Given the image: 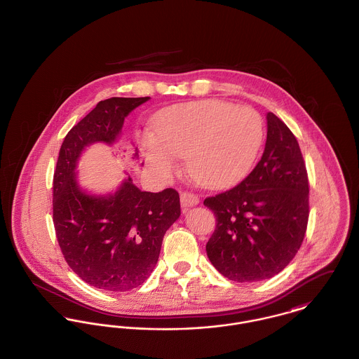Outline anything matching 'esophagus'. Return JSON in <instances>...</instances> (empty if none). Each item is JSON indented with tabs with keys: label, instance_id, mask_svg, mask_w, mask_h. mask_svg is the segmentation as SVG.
I'll return each instance as SVG.
<instances>
[{
	"label": "esophagus",
	"instance_id": "1",
	"mask_svg": "<svg viewBox=\"0 0 359 359\" xmlns=\"http://www.w3.org/2000/svg\"><path fill=\"white\" fill-rule=\"evenodd\" d=\"M198 196L192 194V192H182L181 194V205L184 208H189L194 207L196 204H198Z\"/></svg>",
	"mask_w": 359,
	"mask_h": 359
}]
</instances>
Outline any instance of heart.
Here are the masks:
<instances>
[{
  "label": "heart",
  "instance_id": "heart-1",
  "mask_svg": "<svg viewBox=\"0 0 359 359\" xmlns=\"http://www.w3.org/2000/svg\"><path fill=\"white\" fill-rule=\"evenodd\" d=\"M154 126L156 135L140 137L148 164L168 177L177 168V156H187L189 174L208 188H228L245 178L264 138L257 109L221 100L175 105L161 114Z\"/></svg>",
  "mask_w": 359,
  "mask_h": 359
}]
</instances>
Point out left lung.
I'll return each mask as SVG.
<instances>
[{
    "label": "left lung",
    "instance_id": "8db88e82",
    "mask_svg": "<svg viewBox=\"0 0 359 359\" xmlns=\"http://www.w3.org/2000/svg\"><path fill=\"white\" fill-rule=\"evenodd\" d=\"M217 219L205 251L229 280L255 283L284 270L309 222V177L294 133L273 112L261 161L234 188L204 198Z\"/></svg>",
    "mask_w": 359,
    "mask_h": 359
}]
</instances>
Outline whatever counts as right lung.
<instances>
[{"instance_id":"obj_1","label":"right lung","mask_w":359,"mask_h":359,"mask_svg":"<svg viewBox=\"0 0 359 359\" xmlns=\"http://www.w3.org/2000/svg\"><path fill=\"white\" fill-rule=\"evenodd\" d=\"M148 100L100 101L65 135L53 175V224L65 262L86 284L109 292L130 291L151 276L164 233L181 215L180 195L172 188L141 192L130 177L115 195H88L74 170L86 145L112 144L125 118Z\"/></svg>"}]
</instances>
